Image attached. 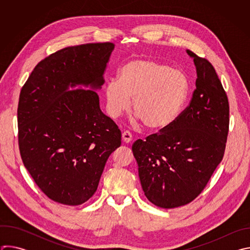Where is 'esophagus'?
<instances>
[{
	"label": "esophagus",
	"mask_w": 250,
	"mask_h": 250,
	"mask_svg": "<svg viewBox=\"0 0 250 250\" xmlns=\"http://www.w3.org/2000/svg\"><path fill=\"white\" fill-rule=\"evenodd\" d=\"M122 137H123V140L125 142H126V144H128V142H130L132 140V135H131L130 131H128V130H125L122 134Z\"/></svg>",
	"instance_id": "1"
}]
</instances>
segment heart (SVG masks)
<instances>
[{"instance_id": "1", "label": "heart", "mask_w": 250, "mask_h": 250, "mask_svg": "<svg viewBox=\"0 0 250 250\" xmlns=\"http://www.w3.org/2000/svg\"><path fill=\"white\" fill-rule=\"evenodd\" d=\"M189 93V82L181 70L149 58H134L119 70V79L104 85L105 108L117 119L133 111L150 129H162L179 116Z\"/></svg>"}]
</instances>
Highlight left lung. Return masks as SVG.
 <instances>
[{
  "mask_svg": "<svg viewBox=\"0 0 250 250\" xmlns=\"http://www.w3.org/2000/svg\"><path fill=\"white\" fill-rule=\"evenodd\" d=\"M196 89L187 108L159 132L132 145L142 190L155 206L191 203L223 160L229 125L227 93L211 63L196 55Z\"/></svg>",
  "mask_w": 250,
  "mask_h": 250,
  "instance_id": "1",
  "label": "left lung"
}]
</instances>
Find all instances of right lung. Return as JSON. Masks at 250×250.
<instances>
[{"label": "right lung", "mask_w": 250, "mask_h": 250, "mask_svg": "<svg viewBox=\"0 0 250 250\" xmlns=\"http://www.w3.org/2000/svg\"><path fill=\"white\" fill-rule=\"evenodd\" d=\"M112 42L60 49L34 67L18 105L19 147L24 167L52 201L78 206L97 191L122 132L100 109L99 89Z\"/></svg>", "instance_id": "right-lung-1"}]
</instances>
